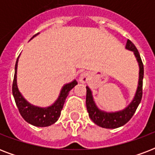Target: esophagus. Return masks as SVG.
Returning a JSON list of instances; mask_svg holds the SVG:
<instances>
[{
    "instance_id": "34e87169",
    "label": "esophagus",
    "mask_w": 155,
    "mask_h": 155,
    "mask_svg": "<svg viewBox=\"0 0 155 155\" xmlns=\"http://www.w3.org/2000/svg\"><path fill=\"white\" fill-rule=\"evenodd\" d=\"M89 74L87 72H83L80 76V81L81 83H86L87 80H89Z\"/></svg>"
}]
</instances>
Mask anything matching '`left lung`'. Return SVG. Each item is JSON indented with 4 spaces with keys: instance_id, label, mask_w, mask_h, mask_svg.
I'll list each match as a JSON object with an SVG mask.
<instances>
[{
    "instance_id": "left-lung-1",
    "label": "left lung",
    "mask_w": 155,
    "mask_h": 155,
    "mask_svg": "<svg viewBox=\"0 0 155 155\" xmlns=\"http://www.w3.org/2000/svg\"><path fill=\"white\" fill-rule=\"evenodd\" d=\"M125 48L130 51H132L134 53L137 60L139 64V81H138V87L135 97L133 101L130 104L127 108L124 110L116 112V113H105L104 111H101L97 108L93 101V98L92 96V92L89 87H86L87 94H86V105L87 110L88 112V115L92 121L102 128L106 129H116L120 127L129 121L132 118L136 109L139 105L140 102L142 101V80L144 75V68L142 63V58L140 54L137 50L134 44L130 40L128 39Z\"/></svg>"
}]
</instances>
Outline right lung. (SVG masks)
<instances>
[{"instance_id":"obj_1","label":"right lung","mask_w":155,"mask_h":155,"mask_svg":"<svg viewBox=\"0 0 155 155\" xmlns=\"http://www.w3.org/2000/svg\"><path fill=\"white\" fill-rule=\"evenodd\" d=\"M35 36H33L32 38ZM18 61V58L15 64V73H14V77H13L12 91H13V97L15 100V103L17 104L19 113L25 121H27L28 123L35 126L46 127V126L52 125L56 122L58 117H60L61 111L63 109L66 98L69 94L71 90L77 84V81L74 80L72 82L64 85L61 91L60 96L51 106L47 107V108H39L37 106H34L24 99V97L21 96L18 89L17 75H16Z\"/></svg>"}]
</instances>
